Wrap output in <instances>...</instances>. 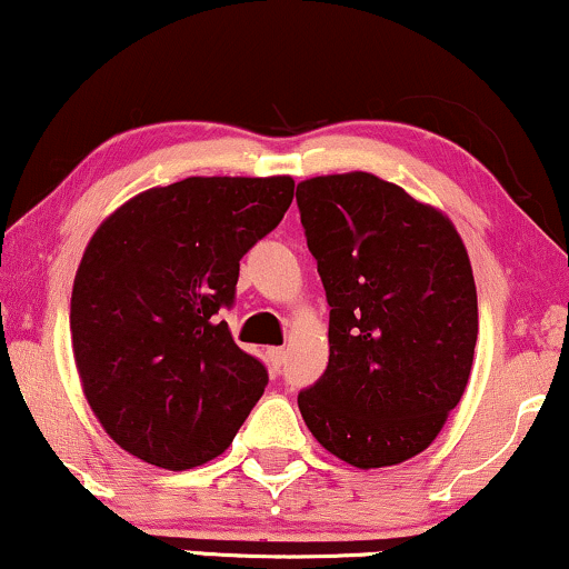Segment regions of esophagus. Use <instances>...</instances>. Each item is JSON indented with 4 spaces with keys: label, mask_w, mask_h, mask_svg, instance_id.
Instances as JSON below:
<instances>
[{
    "label": "esophagus",
    "mask_w": 569,
    "mask_h": 569,
    "mask_svg": "<svg viewBox=\"0 0 569 569\" xmlns=\"http://www.w3.org/2000/svg\"><path fill=\"white\" fill-rule=\"evenodd\" d=\"M268 357H270L272 368H280V365L286 362V349L283 347H272V349H268Z\"/></svg>",
    "instance_id": "obj_1"
}]
</instances>
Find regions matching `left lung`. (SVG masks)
<instances>
[{
	"instance_id": "8db88e82",
	"label": "left lung",
	"mask_w": 569,
	"mask_h": 569,
	"mask_svg": "<svg viewBox=\"0 0 569 569\" xmlns=\"http://www.w3.org/2000/svg\"><path fill=\"white\" fill-rule=\"evenodd\" d=\"M307 247L330 307L328 368L299 393L309 433L343 462L426 451L462 399L478 293L457 228L372 172L297 186Z\"/></svg>"
}]
</instances>
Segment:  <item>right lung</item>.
I'll return each instance as SVG.
<instances>
[{"instance_id": "add662e5", "label": "right lung", "mask_w": 569, "mask_h": 569, "mask_svg": "<svg viewBox=\"0 0 569 569\" xmlns=\"http://www.w3.org/2000/svg\"><path fill=\"white\" fill-rule=\"evenodd\" d=\"M291 199L289 176H193L128 199L91 236L70 297L73 357L89 407L128 455L191 470L233 443L268 370L218 312Z\"/></svg>"}]
</instances>
